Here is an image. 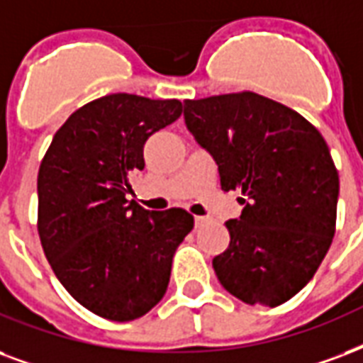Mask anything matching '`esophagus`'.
Returning <instances> with one entry per match:
<instances>
[{"instance_id": "obj_1", "label": "esophagus", "mask_w": 363, "mask_h": 363, "mask_svg": "<svg viewBox=\"0 0 363 363\" xmlns=\"http://www.w3.org/2000/svg\"><path fill=\"white\" fill-rule=\"evenodd\" d=\"M194 223H196V228H200L207 223V217H194Z\"/></svg>"}]
</instances>
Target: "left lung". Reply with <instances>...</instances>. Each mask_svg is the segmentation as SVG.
Segmentation results:
<instances>
[{
  "label": "left lung",
  "mask_w": 363,
  "mask_h": 363,
  "mask_svg": "<svg viewBox=\"0 0 363 363\" xmlns=\"http://www.w3.org/2000/svg\"><path fill=\"white\" fill-rule=\"evenodd\" d=\"M184 120L218 165L220 188L240 190L213 259L220 286L247 304L280 306L322 264L335 236L339 173L328 143L303 116L253 91L184 101Z\"/></svg>",
  "instance_id": "left-lung-1"
}]
</instances>
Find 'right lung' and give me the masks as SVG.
<instances>
[{"label":"right lung","mask_w":363,"mask_h":363,"mask_svg":"<svg viewBox=\"0 0 363 363\" xmlns=\"http://www.w3.org/2000/svg\"><path fill=\"white\" fill-rule=\"evenodd\" d=\"M181 114L177 99L101 96L62 123L41 160V247L66 291L96 316L137 320L167 291L194 217L181 207L146 211L125 194L129 177L145 169L148 137Z\"/></svg>","instance_id":"right-lung-1"}]
</instances>
